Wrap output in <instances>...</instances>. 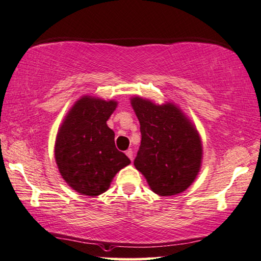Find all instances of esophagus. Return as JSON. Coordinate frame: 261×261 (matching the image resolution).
I'll return each instance as SVG.
<instances>
[{"label": "esophagus", "instance_id": "esophagus-1", "mask_svg": "<svg viewBox=\"0 0 261 261\" xmlns=\"http://www.w3.org/2000/svg\"><path fill=\"white\" fill-rule=\"evenodd\" d=\"M125 155L129 157V159L132 161V159H134V153H132V150L131 149H127L125 151Z\"/></svg>", "mask_w": 261, "mask_h": 261}]
</instances>
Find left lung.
<instances>
[{"mask_svg": "<svg viewBox=\"0 0 261 261\" xmlns=\"http://www.w3.org/2000/svg\"><path fill=\"white\" fill-rule=\"evenodd\" d=\"M131 106L141 124L142 142L135 167L157 195L185 192L199 175L203 157L196 127L174 102L155 104L135 95Z\"/></svg>", "mask_w": 261, "mask_h": 261, "instance_id": "obj_1", "label": "left lung"}]
</instances>
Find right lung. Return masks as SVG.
Masks as SVG:
<instances>
[{
	"mask_svg": "<svg viewBox=\"0 0 261 261\" xmlns=\"http://www.w3.org/2000/svg\"><path fill=\"white\" fill-rule=\"evenodd\" d=\"M118 102L83 95L59 127L54 157L61 177L76 193L98 196L110 188L117 172L131 163L117 150L108 119Z\"/></svg>",
	"mask_w": 261,
	"mask_h": 261,
	"instance_id": "1",
	"label": "right lung"
}]
</instances>
